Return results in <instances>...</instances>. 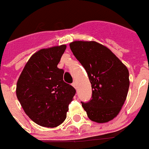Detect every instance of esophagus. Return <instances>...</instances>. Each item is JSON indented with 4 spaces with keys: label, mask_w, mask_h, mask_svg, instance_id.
<instances>
[{
    "label": "esophagus",
    "mask_w": 149,
    "mask_h": 149,
    "mask_svg": "<svg viewBox=\"0 0 149 149\" xmlns=\"http://www.w3.org/2000/svg\"><path fill=\"white\" fill-rule=\"evenodd\" d=\"M72 86H73L75 88L76 90H77V85H76V82H74L73 83H72Z\"/></svg>",
    "instance_id": "esophagus-1"
}]
</instances>
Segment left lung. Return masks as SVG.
Segmentation results:
<instances>
[{"mask_svg": "<svg viewBox=\"0 0 149 149\" xmlns=\"http://www.w3.org/2000/svg\"><path fill=\"white\" fill-rule=\"evenodd\" d=\"M71 52L85 68L92 87V97L82 102L88 118L106 123L116 118L126 99L129 70L116 55L95 41H74Z\"/></svg>", "mask_w": 149, "mask_h": 149, "instance_id": "8db88e82", "label": "left lung"}]
</instances>
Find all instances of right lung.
Segmentation results:
<instances>
[{
    "mask_svg": "<svg viewBox=\"0 0 149 149\" xmlns=\"http://www.w3.org/2000/svg\"><path fill=\"white\" fill-rule=\"evenodd\" d=\"M67 48H43L31 55L17 83V97L29 118L39 125L55 128L67 118L75 89L63 81L64 70L57 67Z\"/></svg>",
    "mask_w": 149,
    "mask_h": 149,
    "instance_id": "obj_1",
    "label": "right lung"
}]
</instances>
